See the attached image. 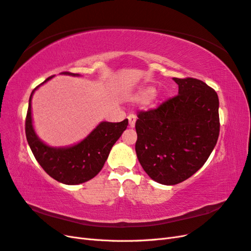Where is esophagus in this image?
<instances>
[{
	"label": "esophagus",
	"mask_w": 251,
	"mask_h": 251,
	"mask_svg": "<svg viewBox=\"0 0 251 251\" xmlns=\"http://www.w3.org/2000/svg\"><path fill=\"white\" fill-rule=\"evenodd\" d=\"M127 119H128V126H130V127H134L136 123V116L134 114H130V115L127 116Z\"/></svg>",
	"instance_id": "esophagus-1"
}]
</instances>
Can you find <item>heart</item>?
<instances>
[{
  "label": "heart",
  "instance_id": "obj_1",
  "mask_svg": "<svg viewBox=\"0 0 251 251\" xmlns=\"http://www.w3.org/2000/svg\"><path fill=\"white\" fill-rule=\"evenodd\" d=\"M154 94H155V89L153 88L144 89L140 93H138L137 96H136V100L139 101H148L154 96Z\"/></svg>",
  "mask_w": 251,
  "mask_h": 251
}]
</instances>
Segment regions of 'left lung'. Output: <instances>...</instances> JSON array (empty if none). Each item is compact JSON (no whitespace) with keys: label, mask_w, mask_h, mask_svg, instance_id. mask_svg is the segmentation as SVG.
Listing matches in <instances>:
<instances>
[{"label":"left lung","mask_w":251,"mask_h":251,"mask_svg":"<svg viewBox=\"0 0 251 251\" xmlns=\"http://www.w3.org/2000/svg\"><path fill=\"white\" fill-rule=\"evenodd\" d=\"M173 79L178 94L156 109L138 112L135 125L142 169L164 185L178 184L200 170L220 133L216 91L197 78Z\"/></svg>","instance_id":"obj_1"}]
</instances>
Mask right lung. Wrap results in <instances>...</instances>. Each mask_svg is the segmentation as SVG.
Instances as JSON below:
<instances>
[{"label": "right lung", "mask_w": 251, "mask_h": 251, "mask_svg": "<svg viewBox=\"0 0 251 251\" xmlns=\"http://www.w3.org/2000/svg\"><path fill=\"white\" fill-rule=\"evenodd\" d=\"M62 74L72 76L79 75L71 72H62ZM52 77H48L44 82ZM39 87L37 86L30 95L25 123L26 138L36 161L50 177L60 183L75 185L94 178L101 171L114 143L126 128L127 119L120 123L102 121L85 139L75 146L51 148L39 139L32 126L31 98L34 91Z\"/></svg>", "instance_id": "add662e5"}]
</instances>
